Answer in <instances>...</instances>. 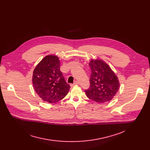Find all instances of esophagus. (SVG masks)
Masks as SVG:
<instances>
[{
  "label": "esophagus",
  "instance_id": "obj_1",
  "mask_svg": "<svg viewBox=\"0 0 150 150\" xmlns=\"http://www.w3.org/2000/svg\"><path fill=\"white\" fill-rule=\"evenodd\" d=\"M70 85H71V87H74V86H75V85H79V82H78V81H75V83H71V84H70Z\"/></svg>",
  "mask_w": 150,
  "mask_h": 150
}]
</instances>
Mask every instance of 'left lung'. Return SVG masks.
<instances>
[{"label":"left lung","mask_w":150,"mask_h":150,"mask_svg":"<svg viewBox=\"0 0 150 150\" xmlns=\"http://www.w3.org/2000/svg\"><path fill=\"white\" fill-rule=\"evenodd\" d=\"M90 87L85 90L88 98L98 102L110 101L119 90L120 83L117 76L108 63L101 59H91Z\"/></svg>","instance_id":"8db88e82"}]
</instances>
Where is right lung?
<instances>
[{"label":"right lung","instance_id":"add662e5","mask_svg":"<svg viewBox=\"0 0 150 150\" xmlns=\"http://www.w3.org/2000/svg\"><path fill=\"white\" fill-rule=\"evenodd\" d=\"M32 82L35 91L45 101L54 103L65 97L70 88L60 70V60L47 55L35 67Z\"/></svg>","mask_w":150,"mask_h":150}]
</instances>
